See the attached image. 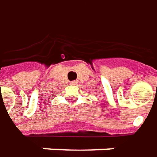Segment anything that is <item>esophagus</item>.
Wrapping results in <instances>:
<instances>
[{
    "label": "esophagus",
    "mask_w": 157,
    "mask_h": 157,
    "mask_svg": "<svg viewBox=\"0 0 157 157\" xmlns=\"http://www.w3.org/2000/svg\"><path fill=\"white\" fill-rule=\"evenodd\" d=\"M70 84H71V85H75V84H77V82H76V81H73V82H70Z\"/></svg>",
    "instance_id": "esophagus-1"
}]
</instances>
